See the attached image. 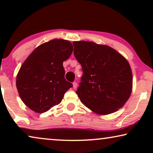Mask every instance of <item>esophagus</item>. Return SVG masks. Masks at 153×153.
<instances>
[{
    "label": "esophagus",
    "instance_id": "obj_1",
    "mask_svg": "<svg viewBox=\"0 0 153 153\" xmlns=\"http://www.w3.org/2000/svg\"><path fill=\"white\" fill-rule=\"evenodd\" d=\"M76 87H77V83L74 81V82H73V88L74 89L76 88Z\"/></svg>",
    "mask_w": 153,
    "mask_h": 153
}]
</instances>
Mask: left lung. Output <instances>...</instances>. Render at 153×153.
<instances>
[{
    "label": "left lung",
    "instance_id": "left-lung-1",
    "mask_svg": "<svg viewBox=\"0 0 153 153\" xmlns=\"http://www.w3.org/2000/svg\"><path fill=\"white\" fill-rule=\"evenodd\" d=\"M73 46L83 72L76 91L81 102L99 115L112 114L122 108L132 90L128 61L106 45L77 41Z\"/></svg>",
    "mask_w": 153,
    "mask_h": 153
}]
</instances>
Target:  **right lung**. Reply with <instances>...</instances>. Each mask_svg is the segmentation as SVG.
I'll use <instances>...</instances> for the list:
<instances>
[{"label": "right lung", "instance_id": "add662e5", "mask_svg": "<svg viewBox=\"0 0 153 153\" xmlns=\"http://www.w3.org/2000/svg\"><path fill=\"white\" fill-rule=\"evenodd\" d=\"M72 51L70 42L52 39L37 47L23 63L16 76V88L33 111L42 114L58 105L72 87L65 79L62 65Z\"/></svg>", "mask_w": 153, "mask_h": 153}]
</instances>
